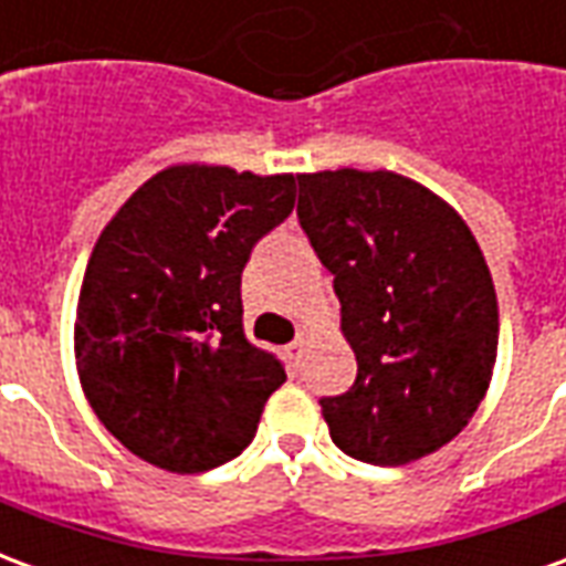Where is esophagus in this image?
I'll return each mask as SVG.
<instances>
[{
  "label": "esophagus",
  "instance_id": "obj_1",
  "mask_svg": "<svg viewBox=\"0 0 566 566\" xmlns=\"http://www.w3.org/2000/svg\"><path fill=\"white\" fill-rule=\"evenodd\" d=\"M303 352H306V333H296L294 343L287 345V357H291V360H300Z\"/></svg>",
  "mask_w": 566,
  "mask_h": 566
}]
</instances>
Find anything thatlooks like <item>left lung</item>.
<instances>
[{"label": "left lung", "mask_w": 566, "mask_h": 566, "mask_svg": "<svg viewBox=\"0 0 566 566\" xmlns=\"http://www.w3.org/2000/svg\"><path fill=\"white\" fill-rule=\"evenodd\" d=\"M296 218L331 270L355 385L321 397L333 442L400 467L461 433L497 357V294L461 214L397 172L296 175Z\"/></svg>", "instance_id": "obj_1"}]
</instances>
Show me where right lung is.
I'll use <instances>...</instances> for the list:
<instances>
[{
  "instance_id": "1",
  "label": "right lung",
  "mask_w": 566,
  "mask_h": 566,
  "mask_svg": "<svg viewBox=\"0 0 566 566\" xmlns=\"http://www.w3.org/2000/svg\"><path fill=\"white\" fill-rule=\"evenodd\" d=\"M294 199V175L172 166L99 235L75 321L81 388L142 461L206 473L258 433L284 364L245 336L239 287Z\"/></svg>"
}]
</instances>
